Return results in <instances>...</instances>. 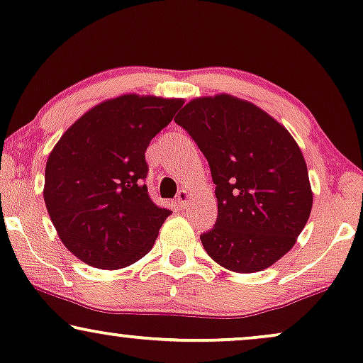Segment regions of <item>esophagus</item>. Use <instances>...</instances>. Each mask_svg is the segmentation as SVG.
I'll return each instance as SVG.
<instances>
[{
    "mask_svg": "<svg viewBox=\"0 0 363 363\" xmlns=\"http://www.w3.org/2000/svg\"><path fill=\"white\" fill-rule=\"evenodd\" d=\"M188 200H190V195H188V191L186 190H180L178 191V195H177V205L180 206V208H185L186 206V203H188Z\"/></svg>",
    "mask_w": 363,
    "mask_h": 363,
    "instance_id": "34e87169",
    "label": "esophagus"
}]
</instances>
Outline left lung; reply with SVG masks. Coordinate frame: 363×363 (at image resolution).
Masks as SVG:
<instances>
[{"instance_id":"1","label":"left lung","mask_w":363,"mask_h":363,"mask_svg":"<svg viewBox=\"0 0 363 363\" xmlns=\"http://www.w3.org/2000/svg\"><path fill=\"white\" fill-rule=\"evenodd\" d=\"M175 122L208 160L218 218L200 240L210 257L235 272L281 259L312 208L309 173L291 133L255 104L220 94L193 99Z\"/></svg>"}]
</instances>
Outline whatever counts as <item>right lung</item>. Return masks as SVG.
I'll return each instance as SVG.
<instances>
[{
	"mask_svg": "<svg viewBox=\"0 0 363 363\" xmlns=\"http://www.w3.org/2000/svg\"><path fill=\"white\" fill-rule=\"evenodd\" d=\"M182 99L127 94L91 108L46 163L44 201L64 246L99 269H121L153 247L170 210L148 195L145 150Z\"/></svg>",
	"mask_w": 363,
	"mask_h": 363,
	"instance_id": "1",
	"label": "right lung"
}]
</instances>
